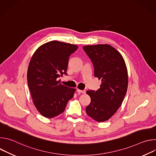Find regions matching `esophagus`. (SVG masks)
I'll use <instances>...</instances> for the list:
<instances>
[{"instance_id":"esophagus-1","label":"esophagus","mask_w":156,"mask_h":156,"mask_svg":"<svg viewBox=\"0 0 156 156\" xmlns=\"http://www.w3.org/2000/svg\"><path fill=\"white\" fill-rule=\"evenodd\" d=\"M77 92L80 93H82V94H85L86 93V91L85 90H80L79 89L77 90Z\"/></svg>"}]
</instances>
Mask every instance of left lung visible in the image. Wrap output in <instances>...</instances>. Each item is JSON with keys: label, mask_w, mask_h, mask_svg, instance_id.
I'll use <instances>...</instances> for the list:
<instances>
[{"label": "left lung", "mask_w": 156, "mask_h": 156, "mask_svg": "<svg viewBox=\"0 0 156 156\" xmlns=\"http://www.w3.org/2000/svg\"><path fill=\"white\" fill-rule=\"evenodd\" d=\"M83 49L93 63L95 77L102 82L98 91H86L91 103L86 112L94 120L103 122L112 117L122 104L128 83L126 66L121 54L108 44Z\"/></svg>", "instance_id": "1"}]
</instances>
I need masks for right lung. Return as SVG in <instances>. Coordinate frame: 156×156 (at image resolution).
Listing matches in <instances>:
<instances>
[{"label": "right lung", "instance_id": "1", "mask_svg": "<svg viewBox=\"0 0 156 156\" xmlns=\"http://www.w3.org/2000/svg\"><path fill=\"white\" fill-rule=\"evenodd\" d=\"M70 43L52 41L42 44L29 63L27 81L33 104L46 118H54L65 110L76 91L60 83L58 77L66 75L69 57L78 49Z\"/></svg>", "mask_w": 156, "mask_h": 156}]
</instances>
